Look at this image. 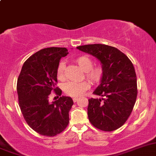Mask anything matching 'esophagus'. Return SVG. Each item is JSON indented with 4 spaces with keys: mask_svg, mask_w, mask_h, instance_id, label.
Segmentation results:
<instances>
[{
    "mask_svg": "<svg viewBox=\"0 0 156 156\" xmlns=\"http://www.w3.org/2000/svg\"><path fill=\"white\" fill-rule=\"evenodd\" d=\"M78 99H78V98H73V102H74V103H76V102L77 101V100H78Z\"/></svg>",
    "mask_w": 156,
    "mask_h": 156,
    "instance_id": "obj_1",
    "label": "esophagus"
}]
</instances>
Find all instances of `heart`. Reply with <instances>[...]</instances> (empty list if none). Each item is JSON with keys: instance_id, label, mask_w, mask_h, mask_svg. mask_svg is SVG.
<instances>
[{"instance_id": "b5f03b06", "label": "heart", "mask_w": 156, "mask_h": 156, "mask_svg": "<svg viewBox=\"0 0 156 156\" xmlns=\"http://www.w3.org/2000/svg\"><path fill=\"white\" fill-rule=\"evenodd\" d=\"M76 63L79 67L85 72L86 76L93 83L100 82L103 75V69L101 66H96L93 67V61L90 57L87 56H80L75 60ZM57 78L60 81L64 80L65 76V63L60 62L57 67L56 71ZM90 88V83L88 81H83L80 83L68 82L63 87V90L69 96L73 97H79Z\"/></svg>"}]
</instances>
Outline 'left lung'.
I'll return each mask as SVG.
<instances>
[{"mask_svg":"<svg viewBox=\"0 0 156 156\" xmlns=\"http://www.w3.org/2000/svg\"><path fill=\"white\" fill-rule=\"evenodd\" d=\"M76 48L96 57L103 69L100 84L93 92L102 98L89 99V120L103 131L120 128L129 117L137 97L133 64L126 55L111 46L96 44Z\"/></svg>","mask_w":156,"mask_h":156,"instance_id":"8db88e82","label":"left lung"}]
</instances>
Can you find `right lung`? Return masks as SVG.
I'll use <instances>...</instances> for the list:
<instances>
[{"label":"right lung","mask_w":156,"mask_h":156,"mask_svg":"<svg viewBox=\"0 0 156 156\" xmlns=\"http://www.w3.org/2000/svg\"><path fill=\"white\" fill-rule=\"evenodd\" d=\"M65 47H48L39 50L23 63L17 79L19 106L32 129L46 136H54L63 132L69 122V111L73 101L69 96H60L52 103L49 96L56 87V71L60 59L68 54Z\"/></svg>","instance_id":"add662e5"}]
</instances>
